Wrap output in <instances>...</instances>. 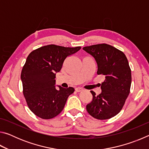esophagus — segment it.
<instances>
[{
  "label": "esophagus",
  "mask_w": 149,
  "mask_h": 149,
  "mask_svg": "<svg viewBox=\"0 0 149 149\" xmlns=\"http://www.w3.org/2000/svg\"><path fill=\"white\" fill-rule=\"evenodd\" d=\"M75 91H76V92H81V91H82L83 90H84V89H83V88H81V87H76L75 89Z\"/></svg>",
  "instance_id": "34e87169"
}]
</instances>
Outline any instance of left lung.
Returning <instances> with one entry per match:
<instances>
[{
	"instance_id": "left-lung-1",
	"label": "left lung",
	"mask_w": 149,
	"mask_h": 149,
	"mask_svg": "<svg viewBox=\"0 0 149 149\" xmlns=\"http://www.w3.org/2000/svg\"><path fill=\"white\" fill-rule=\"evenodd\" d=\"M83 49L95 58L97 74L105 77L100 95L91 91L93 100L86 106L87 111L97 120L110 119L122 109L130 93L132 73L128 60L122 51L106 43Z\"/></svg>"
}]
</instances>
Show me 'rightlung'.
<instances>
[{"label": "right lung", "instance_id": "1", "mask_svg": "<svg viewBox=\"0 0 149 149\" xmlns=\"http://www.w3.org/2000/svg\"><path fill=\"white\" fill-rule=\"evenodd\" d=\"M81 48L49 45L33 50L28 55L22 70L21 79L27 104L37 116L49 120L62 111L74 89L59 86V89H56V73L62 69L66 58Z\"/></svg>", "mask_w": 149, "mask_h": 149}]
</instances>
